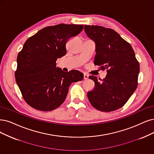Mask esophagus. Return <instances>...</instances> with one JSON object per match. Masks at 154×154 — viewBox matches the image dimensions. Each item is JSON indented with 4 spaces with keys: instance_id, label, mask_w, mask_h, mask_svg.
<instances>
[{
    "instance_id": "obj_1",
    "label": "esophagus",
    "mask_w": 154,
    "mask_h": 154,
    "mask_svg": "<svg viewBox=\"0 0 154 154\" xmlns=\"http://www.w3.org/2000/svg\"><path fill=\"white\" fill-rule=\"evenodd\" d=\"M88 78H89V75H88V74L84 73V79H85V80H86V79H88Z\"/></svg>"
}]
</instances>
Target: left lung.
Here are the masks:
<instances>
[{"mask_svg":"<svg viewBox=\"0 0 154 154\" xmlns=\"http://www.w3.org/2000/svg\"><path fill=\"white\" fill-rule=\"evenodd\" d=\"M84 31L96 45L94 65L108 69L101 81L96 76L89 77L95 84L87 94L89 102L102 112L116 110L137 88L139 63L131 45L116 31L97 25H85Z\"/></svg>","mask_w":154,"mask_h":154,"instance_id":"8db88e82","label":"left lung"}]
</instances>
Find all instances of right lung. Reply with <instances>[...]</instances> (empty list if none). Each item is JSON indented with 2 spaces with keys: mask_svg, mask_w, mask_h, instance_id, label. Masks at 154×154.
I'll return each mask as SVG.
<instances>
[{
  "mask_svg": "<svg viewBox=\"0 0 154 154\" xmlns=\"http://www.w3.org/2000/svg\"><path fill=\"white\" fill-rule=\"evenodd\" d=\"M83 27L73 24L48 26L25 42L17 57L15 78L24 100L33 109L45 112L57 109L64 102L70 84L83 79L81 72H65L56 63L66 54L68 40Z\"/></svg>",
  "mask_w": 154,
  "mask_h": 154,
  "instance_id": "1",
  "label": "right lung"
}]
</instances>
